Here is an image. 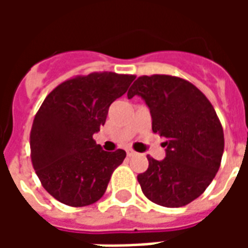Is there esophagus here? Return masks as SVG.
Wrapping results in <instances>:
<instances>
[{"label": "esophagus", "instance_id": "1", "mask_svg": "<svg viewBox=\"0 0 248 248\" xmlns=\"http://www.w3.org/2000/svg\"><path fill=\"white\" fill-rule=\"evenodd\" d=\"M126 153H127V156L137 155V151H134L133 149H127V150H126Z\"/></svg>", "mask_w": 248, "mask_h": 248}]
</instances>
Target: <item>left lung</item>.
I'll list each match as a JSON object with an SVG mask.
<instances>
[{"label": "left lung", "mask_w": 248, "mask_h": 248, "mask_svg": "<svg viewBox=\"0 0 248 248\" xmlns=\"http://www.w3.org/2000/svg\"><path fill=\"white\" fill-rule=\"evenodd\" d=\"M134 95L150 108L153 131L166 138V158L147 156L149 167L138 175L140 188L159 206H186L202 195L220 166L224 137L218 115L206 95L179 77H140L127 93Z\"/></svg>", "instance_id": "1"}]
</instances>
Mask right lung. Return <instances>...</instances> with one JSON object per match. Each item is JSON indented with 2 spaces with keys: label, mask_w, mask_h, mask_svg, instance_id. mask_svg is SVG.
<instances>
[{
  "label": "right lung",
  "mask_w": 248,
  "mask_h": 248,
  "mask_svg": "<svg viewBox=\"0 0 248 248\" xmlns=\"http://www.w3.org/2000/svg\"><path fill=\"white\" fill-rule=\"evenodd\" d=\"M134 79L111 71L77 76L42 102L30 131V156L44 188L57 201L83 207L102 198L126 151L102 150L93 134Z\"/></svg>",
  "instance_id": "right-lung-1"
}]
</instances>
